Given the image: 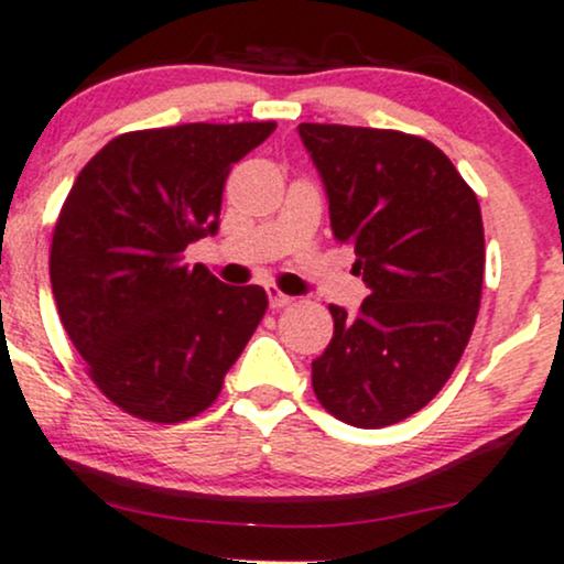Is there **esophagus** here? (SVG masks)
<instances>
[{"instance_id":"esophagus-1","label":"esophagus","mask_w":564,"mask_h":564,"mask_svg":"<svg viewBox=\"0 0 564 564\" xmlns=\"http://www.w3.org/2000/svg\"><path fill=\"white\" fill-rule=\"evenodd\" d=\"M265 293H269V306L271 308H282V306H288V303L295 301L293 295L282 293V290L276 288V284H265Z\"/></svg>"}]
</instances>
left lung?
Returning <instances> with one entry per match:
<instances>
[{
    "label": "left lung",
    "mask_w": 564,
    "mask_h": 564,
    "mask_svg": "<svg viewBox=\"0 0 564 564\" xmlns=\"http://www.w3.org/2000/svg\"><path fill=\"white\" fill-rule=\"evenodd\" d=\"M299 135L325 183L335 239L354 245L370 288L357 316L330 306L314 394L351 426H391L434 400L471 338L485 271L477 194L419 135L308 122Z\"/></svg>",
    "instance_id": "8db88e82"
}]
</instances>
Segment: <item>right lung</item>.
I'll return each instance as SVG.
<instances>
[{
  "instance_id": "add662e5",
  "label": "right lung",
  "mask_w": 564,
  "mask_h": 564,
  "mask_svg": "<svg viewBox=\"0 0 564 564\" xmlns=\"http://www.w3.org/2000/svg\"><path fill=\"white\" fill-rule=\"evenodd\" d=\"M274 122L124 132L82 167L58 215L50 282L68 338L109 400L181 423L220 394L263 319V288H234L183 250L218 231L231 164Z\"/></svg>"
}]
</instances>
